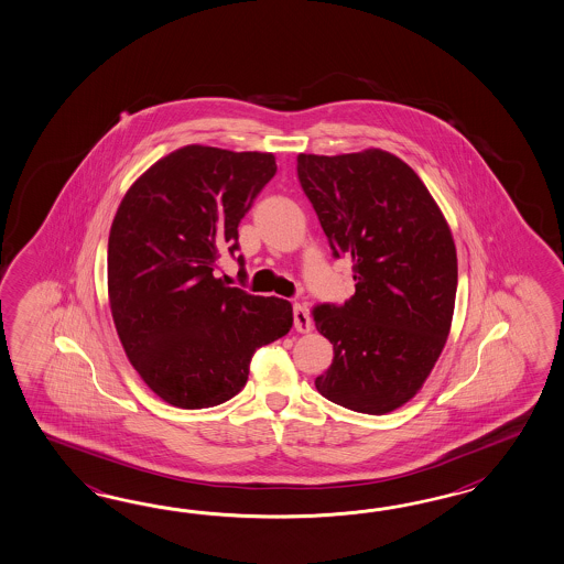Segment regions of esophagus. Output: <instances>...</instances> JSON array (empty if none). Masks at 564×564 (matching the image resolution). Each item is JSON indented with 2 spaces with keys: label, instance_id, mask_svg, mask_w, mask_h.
I'll return each instance as SVG.
<instances>
[{
  "label": "esophagus",
  "instance_id": "esophagus-1",
  "mask_svg": "<svg viewBox=\"0 0 564 564\" xmlns=\"http://www.w3.org/2000/svg\"><path fill=\"white\" fill-rule=\"evenodd\" d=\"M294 329L299 333H308L313 329V321L303 304H294Z\"/></svg>",
  "mask_w": 564,
  "mask_h": 564
}]
</instances>
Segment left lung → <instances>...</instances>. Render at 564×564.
Masks as SVG:
<instances>
[{"instance_id": "1", "label": "left lung", "mask_w": 564, "mask_h": 564, "mask_svg": "<svg viewBox=\"0 0 564 564\" xmlns=\"http://www.w3.org/2000/svg\"><path fill=\"white\" fill-rule=\"evenodd\" d=\"M296 170L333 256L351 258L356 280L346 304L313 308L333 344L315 387L332 403L384 415L417 394L448 339L458 286L448 220L389 151L301 153Z\"/></svg>"}]
</instances>
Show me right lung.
I'll return each instance as SVG.
<instances>
[{
    "label": "right lung",
    "mask_w": 564,
    "mask_h": 564,
    "mask_svg": "<svg viewBox=\"0 0 564 564\" xmlns=\"http://www.w3.org/2000/svg\"><path fill=\"white\" fill-rule=\"evenodd\" d=\"M274 174L272 153L186 145L155 161L116 210L108 237L116 333L165 403L229 401L246 387L253 351L292 327L289 301L215 275L220 251L239 249L237 227Z\"/></svg>",
    "instance_id": "obj_1"
}]
</instances>
